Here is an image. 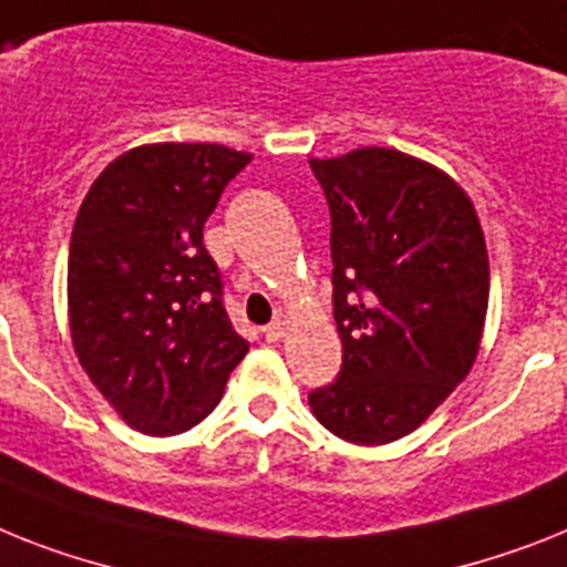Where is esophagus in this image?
Instances as JSON below:
<instances>
[{"label": "esophagus", "instance_id": "34e87169", "mask_svg": "<svg viewBox=\"0 0 567 567\" xmlns=\"http://www.w3.org/2000/svg\"><path fill=\"white\" fill-rule=\"evenodd\" d=\"M285 337V322L282 320H274L270 326H265V340L268 342H279Z\"/></svg>", "mask_w": 567, "mask_h": 567}]
</instances>
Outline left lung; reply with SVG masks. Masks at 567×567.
Returning <instances> with one entry per match:
<instances>
[{"instance_id":"1","label":"left lung","mask_w":567,"mask_h":567,"mask_svg":"<svg viewBox=\"0 0 567 567\" xmlns=\"http://www.w3.org/2000/svg\"><path fill=\"white\" fill-rule=\"evenodd\" d=\"M331 210V285L342 365L308 394L342 441L417 430L473 369L489 261L473 202L437 166L365 146L311 161Z\"/></svg>"}]
</instances>
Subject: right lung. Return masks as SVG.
Masks as SVG:
<instances>
[{"label": "right lung", "instance_id": "right-lung-1", "mask_svg": "<svg viewBox=\"0 0 567 567\" xmlns=\"http://www.w3.org/2000/svg\"><path fill=\"white\" fill-rule=\"evenodd\" d=\"M254 155L150 144L97 175L69 247V326L80 365L146 435L210 415L247 354L225 311L204 221Z\"/></svg>", "mask_w": 567, "mask_h": 567}]
</instances>
